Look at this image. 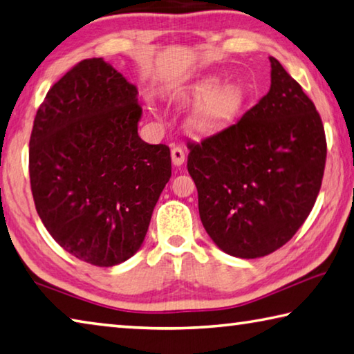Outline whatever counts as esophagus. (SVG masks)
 Wrapping results in <instances>:
<instances>
[{
  "label": "esophagus",
  "mask_w": 354,
  "mask_h": 354,
  "mask_svg": "<svg viewBox=\"0 0 354 354\" xmlns=\"http://www.w3.org/2000/svg\"><path fill=\"white\" fill-rule=\"evenodd\" d=\"M171 160H173V164H175L176 167L184 164L185 153H184V150L181 149V147H173V149H171Z\"/></svg>",
  "instance_id": "obj_1"
}]
</instances>
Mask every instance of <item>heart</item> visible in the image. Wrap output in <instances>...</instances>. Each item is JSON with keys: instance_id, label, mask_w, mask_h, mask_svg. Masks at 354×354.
Instances as JSON below:
<instances>
[{"instance_id": "1", "label": "heart", "mask_w": 354, "mask_h": 354, "mask_svg": "<svg viewBox=\"0 0 354 354\" xmlns=\"http://www.w3.org/2000/svg\"><path fill=\"white\" fill-rule=\"evenodd\" d=\"M196 97H203L194 118L198 130H210L224 124L239 111L241 95L232 86H218L215 82H203L195 88Z\"/></svg>"}]
</instances>
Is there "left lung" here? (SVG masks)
<instances>
[{"mask_svg": "<svg viewBox=\"0 0 354 354\" xmlns=\"http://www.w3.org/2000/svg\"><path fill=\"white\" fill-rule=\"evenodd\" d=\"M271 88L234 125L187 142L199 218L223 252L259 259L292 239L322 185L326 139L313 100L279 60Z\"/></svg>", "mask_w": 354, "mask_h": 354, "instance_id": "8db88e82", "label": "left lung"}]
</instances>
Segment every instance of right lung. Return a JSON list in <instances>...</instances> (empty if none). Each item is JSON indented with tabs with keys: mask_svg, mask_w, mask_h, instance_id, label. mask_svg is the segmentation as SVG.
I'll return each instance as SVG.
<instances>
[{
	"mask_svg": "<svg viewBox=\"0 0 354 354\" xmlns=\"http://www.w3.org/2000/svg\"><path fill=\"white\" fill-rule=\"evenodd\" d=\"M138 88L104 59L68 71L40 105L29 142L35 209L60 246L89 265L138 252L171 176L170 149L138 134Z\"/></svg>",
	"mask_w": 354,
	"mask_h": 354,
	"instance_id": "obj_1",
	"label": "right lung"
}]
</instances>
